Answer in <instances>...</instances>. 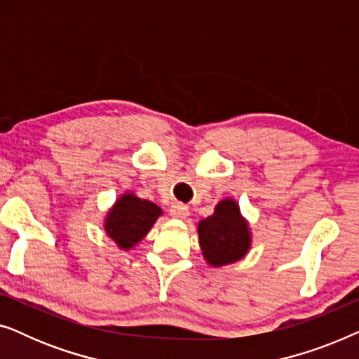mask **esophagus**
Listing matches in <instances>:
<instances>
[{
	"instance_id": "esophagus-1",
	"label": "esophagus",
	"mask_w": 359,
	"mask_h": 359,
	"mask_svg": "<svg viewBox=\"0 0 359 359\" xmlns=\"http://www.w3.org/2000/svg\"><path fill=\"white\" fill-rule=\"evenodd\" d=\"M170 215H171V217H173V219H186V217H188V215H189V209L186 208L184 204L176 203V204L171 205Z\"/></svg>"
}]
</instances>
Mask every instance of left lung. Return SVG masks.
<instances>
[{
    "label": "left lung",
    "instance_id": "obj_1",
    "mask_svg": "<svg viewBox=\"0 0 359 359\" xmlns=\"http://www.w3.org/2000/svg\"><path fill=\"white\" fill-rule=\"evenodd\" d=\"M198 235L205 263L214 268L238 262L252 248L250 224L232 198L219 201L214 214L199 220Z\"/></svg>",
    "mask_w": 359,
    "mask_h": 359
}]
</instances>
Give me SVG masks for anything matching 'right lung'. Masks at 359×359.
<instances>
[{
    "instance_id": "right-lung-1",
    "label": "right lung",
    "mask_w": 359,
    "mask_h": 359,
    "mask_svg": "<svg viewBox=\"0 0 359 359\" xmlns=\"http://www.w3.org/2000/svg\"><path fill=\"white\" fill-rule=\"evenodd\" d=\"M161 214L163 210L155 203L127 191L107 210L102 227L117 247L130 250L147 237Z\"/></svg>"
}]
</instances>
